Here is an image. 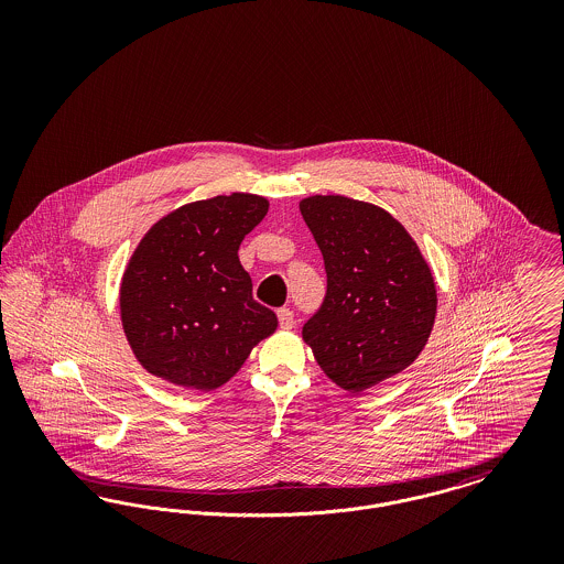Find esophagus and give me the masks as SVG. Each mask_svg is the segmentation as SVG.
Wrapping results in <instances>:
<instances>
[{"mask_svg":"<svg viewBox=\"0 0 564 564\" xmlns=\"http://www.w3.org/2000/svg\"><path fill=\"white\" fill-rule=\"evenodd\" d=\"M276 315H279V325L283 329H292L294 327V313L290 308H279Z\"/></svg>","mask_w":564,"mask_h":564,"instance_id":"1","label":"esophagus"}]
</instances>
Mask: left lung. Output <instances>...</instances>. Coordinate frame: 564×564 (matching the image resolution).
<instances>
[{"label": "left lung", "instance_id": "obj_1", "mask_svg": "<svg viewBox=\"0 0 564 564\" xmlns=\"http://www.w3.org/2000/svg\"><path fill=\"white\" fill-rule=\"evenodd\" d=\"M300 214L327 274L302 338L327 378L361 393L400 375L427 345L437 308L433 274L402 224L376 205L308 196Z\"/></svg>", "mask_w": 564, "mask_h": 564}]
</instances>
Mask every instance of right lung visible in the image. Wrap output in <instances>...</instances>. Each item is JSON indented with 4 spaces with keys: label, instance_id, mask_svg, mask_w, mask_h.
Masks as SVG:
<instances>
[{
    "label": "right lung",
    "instance_id": "1",
    "mask_svg": "<svg viewBox=\"0 0 564 564\" xmlns=\"http://www.w3.org/2000/svg\"><path fill=\"white\" fill-rule=\"evenodd\" d=\"M269 214V200L235 192L196 200L159 219L122 276L120 313L139 364L177 387L212 391L239 372L276 329L253 300L239 247Z\"/></svg>",
    "mask_w": 564,
    "mask_h": 564
}]
</instances>
